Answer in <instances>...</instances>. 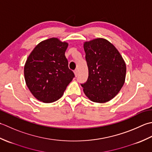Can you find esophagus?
Instances as JSON below:
<instances>
[{
	"instance_id": "1",
	"label": "esophagus",
	"mask_w": 152,
	"mask_h": 152,
	"mask_svg": "<svg viewBox=\"0 0 152 152\" xmlns=\"http://www.w3.org/2000/svg\"><path fill=\"white\" fill-rule=\"evenodd\" d=\"M74 73H75V77H77V75H78V70H75L74 71Z\"/></svg>"
}]
</instances>
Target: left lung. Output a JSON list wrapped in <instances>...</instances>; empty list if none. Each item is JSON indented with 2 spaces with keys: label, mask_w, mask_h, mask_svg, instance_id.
Listing matches in <instances>:
<instances>
[{
  "label": "left lung",
  "mask_w": 152,
  "mask_h": 152,
  "mask_svg": "<svg viewBox=\"0 0 152 152\" xmlns=\"http://www.w3.org/2000/svg\"><path fill=\"white\" fill-rule=\"evenodd\" d=\"M84 50L88 68V79L81 84L84 93L97 103L111 100L125 83V61L114 45L105 39L85 42Z\"/></svg>",
  "instance_id": "left-lung-1"
}]
</instances>
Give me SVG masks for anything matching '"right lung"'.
Here are the masks:
<instances>
[{"mask_svg": "<svg viewBox=\"0 0 152 152\" xmlns=\"http://www.w3.org/2000/svg\"><path fill=\"white\" fill-rule=\"evenodd\" d=\"M67 46V42L53 37L39 43L27 58L25 80L38 100L52 103L59 100L75 77L65 56Z\"/></svg>", "mask_w": 152, "mask_h": 152, "instance_id": "obj_1", "label": "right lung"}]
</instances>
